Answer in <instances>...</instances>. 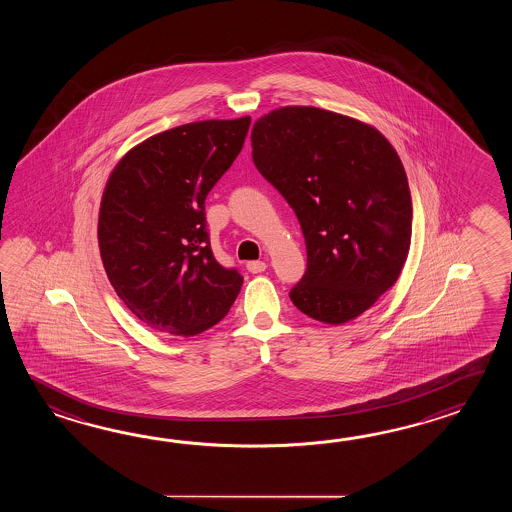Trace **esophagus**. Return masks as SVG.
Listing matches in <instances>:
<instances>
[{
	"instance_id": "esophagus-1",
	"label": "esophagus",
	"mask_w": 512,
	"mask_h": 512,
	"mask_svg": "<svg viewBox=\"0 0 512 512\" xmlns=\"http://www.w3.org/2000/svg\"><path fill=\"white\" fill-rule=\"evenodd\" d=\"M267 269V263L265 261H249L247 263V271L252 272V274H260V272L265 271Z\"/></svg>"
}]
</instances>
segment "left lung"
I'll list each match as a JSON object with an SVG mask.
<instances>
[{
  "label": "left lung",
  "instance_id": "8db88e82",
  "mask_svg": "<svg viewBox=\"0 0 512 512\" xmlns=\"http://www.w3.org/2000/svg\"><path fill=\"white\" fill-rule=\"evenodd\" d=\"M252 161L293 208L307 269L293 304L344 324L379 300L403 271L412 196L403 163L382 133L326 109L287 106L252 128Z\"/></svg>",
  "mask_w": 512,
  "mask_h": 512
}]
</instances>
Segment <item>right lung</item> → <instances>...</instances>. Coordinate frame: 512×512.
I'll return each mask as SVG.
<instances>
[{
  "label": "right lung",
  "mask_w": 512,
  "mask_h": 512,
  "mask_svg": "<svg viewBox=\"0 0 512 512\" xmlns=\"http://www.w3.org/2000/svg\"><path fill=\"white\" fill-rule=\"evenodd\" d=\"M249 126L251 117L177 126L135 146L109 175L98 214L102 263L120 300L155 331L199 335L240 293L243 276L210 249L205 199Z\"/></svg>",
  "instance_id": "right-lung-1"
}]
</instances>
